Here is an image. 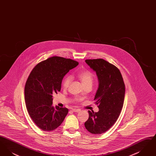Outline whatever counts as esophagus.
I'll use <instances>...</instances> for the list:
<instances>
[{
  "mask_svg": "<svg viewBox=\"0 0 156 156\" xmlns=\"http://www.w3.org/2000/svg\"><path fill=\"white\" fill-rule=\"evenodd\" d=\"M72 111L74 112H79L80 111V109H72Z\"/></svg>",
  "mask_w": 156,
  "mask_h": 156,
  "instance_id": "obj_1",
  "label": "esophagus"
}]
</instances>
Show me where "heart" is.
Here are the masks:
<instances>
[{
	"instance_id": "obj_1",
	"label": "heart",
	"mask_w": 156,
	"mask_h": 156,
	"mask_svg": "<svg viewBox=\"0 0 156 156\" xmlns=\"http://www.w3.org/2000/svg\"><path fill=\"white\" fill-rule=\"evenodd\" d=\"M78 76L81 80L83 85H85L88 83L92 84L94 81V75L92 74V73L88 70H83V71H80L78 74ZM72 80H73V78L71 75H66L64 78L62 82V87L64 88H67L69 86L71 82L72 81Z\"/></svg>"
}]
</instances>
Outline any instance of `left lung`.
<instances>
[{
    "label": "left lung",
    "instance_id": "left-lung-1",
    "mask_svg": "<svg viewBox=\"0 0 156 156\" xmlns=\"http://www.w3.org/2000/svg\"><path fill=\"white\" fill-rule=\"evenodd\" d=\"M85 62L96 72L99 85L94 100L99 111H88L85 127L90 133H104L118 119L123 105L125 85L119 69L102 58L86 59Z\"/></svg>",
    "mask_w": 156,
    "mask_h": 156
}]
</instances>
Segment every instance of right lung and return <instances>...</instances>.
<instances>
[{"mask_svg": "<svg viewBox=\"0 0 156 156\" xmlns=\"http://www.w3.org/2000/svg\"><path fill=\"white\" fill-rule=\"evenodd\" d=\"M78 65L73 59L52 57L33 69L24 88V99L30 117L40 129L52 131L62 123L68 112L66 108L52 106V94L61 90L64 76Z\"/></svg>", "mask_w": 156, "mask_h": 156, "instance_id": "obj_1", "label": "right lung"}]
</instances>
